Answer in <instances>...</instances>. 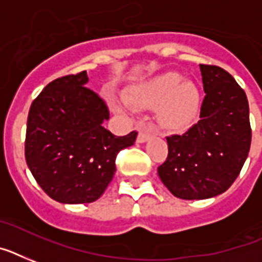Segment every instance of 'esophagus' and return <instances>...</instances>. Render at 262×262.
I'll list each match as a JSON object with an SVG mask.
<instances>
[{
  "label": "esophagus",
  "mask_w": 262,
  "mask_h": 262,
  "mask_svg": "<svg viewBox=\"0 0 262 262\" xmlns=\"http://www.w3.org/2000/svg\"><path fill=\"white\" fill-rule=\"evenodd\" d=\"M150 138V132L149 130H146V129H142V130H140V133H138L137 136V142H145L148 141Z\"/></svg>",
  "instance_id": "esophagus-1"
}]
</instances>
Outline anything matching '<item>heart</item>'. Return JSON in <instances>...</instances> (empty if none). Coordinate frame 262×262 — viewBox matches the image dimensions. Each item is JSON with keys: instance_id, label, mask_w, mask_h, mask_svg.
I'll use <instances>...</instances> for the list:
<instances>
[{"instance_id": "1", "label": "heart", "mask_w": 262, "mask_h": 262, "mask_svg": "<svg viewBox=\"0 0 262 262\" xmlns=\"http://www.w3.org/2000/svg\"><path fill=\"white\" fill-rule=\"evenodd\" d=\"M125 101L133 109L160 107L159 118L163 126L184 130L196 118L201 94L192 82H183L179 74L167 72L136 87Z\"/></svg>"}]
</instances>
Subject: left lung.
<instances>
[{"label": "left lung", "instance_id": "1", "mask_svg": "<svg viewBox=\"0 0 262 262\" xmlns=\"http://www.w3.org/2000/svg\"><path fill=\"white\" fill-rule=\"evenodd\" d=\"M201 118L184 135L167 137V160L157 168L176 198L195 201L225 192L239 175L252 141L245 91L218 66L201 64Z\"/></svg>", "mask_w": 262, "mask_h": 262}]
</instances>
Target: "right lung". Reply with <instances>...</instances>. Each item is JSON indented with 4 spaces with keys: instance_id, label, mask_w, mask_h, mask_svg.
<instances>
[{
    "instance_id": "obj_1",
    "label": "right lung",
    "mask_w": 262,
    "mask_h": 262,
    "mask_svg": "<svg viewBox=\"0 0 262 262\" xmlns=\"http://www.w3.org/2000/svg\"><path fill=\"white\" fill-rule=\"evenodd\" d=\"M86 71L48 83L32 102L25 160L42 191L69 205L97 201L112 182L116 157L137 132L118 137L103 127L106 102L86 87Z\"/></svg>"
}]
</instances>
